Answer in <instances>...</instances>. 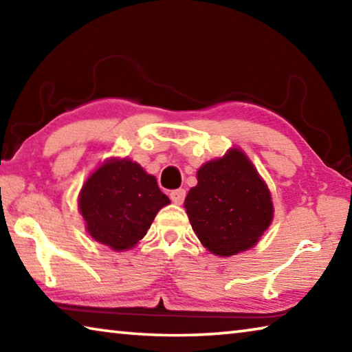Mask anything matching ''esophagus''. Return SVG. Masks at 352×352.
<instances>
[{
	"instance_id": "obj_1",
	"label": "esophagus",
	"mask_w": 352,
	"mask_h": 352,
	"mask_svg": "<svg viewBox=\"0 0 352 352\" xmlns=\"http://www.w3.org/2000/svg\"><path fill=\"white\" fill-rule=\"evenodd\" d=\"M184 199H186V190L184 189H174L170 192V200L174 201V204H177V205H182L183 201H184Z\"/></svg>"
}]
</instances>
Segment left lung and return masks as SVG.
<instances>
[{
  "label": "left lung",
  "mask_w": 352,
  "mask_h": 352,
  "mask_svg": "<svg viewBox=\"0 0 352 352\" xmlns=\"http://www.w3.org/2000/svg\"><path fill=\"white\" fill-rule=\"evenodd\" d=\"M197 186L184 200L200 242L219 256H233L256 245L269 228L273 205L269 189L250 160L237 148L197 172Z\"/></svg>",
  "instance_id": "1"
}]
</instances>
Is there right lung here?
I'll return each instance as SVG.
<instances>
[{"label": "right lung", "instance_id": "right-lung-1", "mask_svg": "<svg viewBox=\"0 0 352 352\" xmlns=\"http://www.w3.org/2000/svg\"><path fill=\"white\" fill-rule=\"evenodd\" d=\"M169 204L153 175L130 160H113L83 184L79 208L87 230L113 250L132 248L146 236L157 212Z\"/></svg>", "mask_w": 352, "mask_h": 352}]
</instances>
